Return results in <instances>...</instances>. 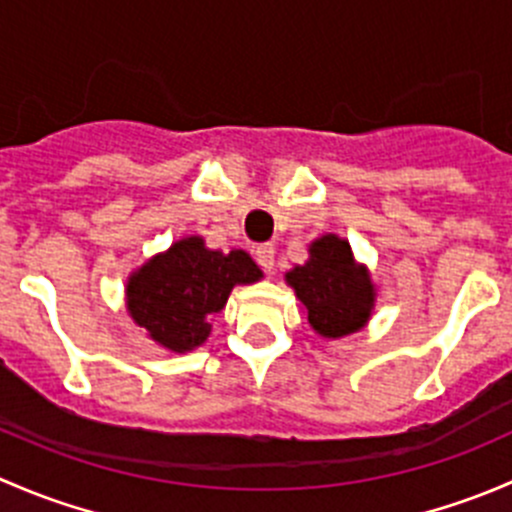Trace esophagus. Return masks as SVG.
Returning a JSON list of instances; mask_svg holds the SVG:
<instances>
[{
    "label": "esophagus",
    "mask_w": 512,
    "mask_h": 512,
    "mask_svg": "<svg viewBox=\"0 0 512 512\" xmlns=\"http://www.w3.org/2000/svg\"><path fill=\"white\" fill-rule=\"evenodd\" d=\"M255 260L265 272L275 270V245H272V242H262V245H257Z\"/></svg>",
    "instance_id": "obj_1"
}]
</instances>
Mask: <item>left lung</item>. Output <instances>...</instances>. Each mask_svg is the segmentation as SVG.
Instances as JSON below:
<instances>
[{"mask_svg": "<svg viewBox=\"0 0 512 512\" xmlns=\"http://www.w3.org/2000/svg\"><path fill=\"white\" fill-rule=\"evenodd\" d=\"M307 319L317 334L327 339L359 332L371 317L376 289L369 270L354 260L347 240L322 235L309 245V260L285 275Z\"/></svg>", "mask_w": 512, "mask_h": 512, "instance_id": "left-lung-1", "label": "left lung"}]
</instances>
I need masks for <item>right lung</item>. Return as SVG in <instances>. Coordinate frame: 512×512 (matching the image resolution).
I'll return each instance as SVG.
<instances>
[{
	"mask_svg": "<svg viewBox=\"0 0 512 512\" xmlns=\"http://www.w3.org/2000/svg\"><path fill=\"white\" fill-rule=\"evenodd\" d=\"M260 277L262 270L245 250H208L203 237L190 235L128 277L126 307L153 342L183 354L210 337V322L232 287Z\"/></svg>",
	"mask_w": 512,
	"mask_h": 512,
	"instance_id": "1",
	"label": "right lung"
}]
</instances>
